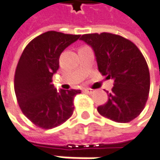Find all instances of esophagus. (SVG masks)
Returning a JSON list of instances; mask_svg holds the SVG:
<instances>
[{
	"label": "esophagus",
	"mask_w": 160,
	"mask_h": 160,
	"mask_svg": "<svg viewBox=\"0 0 160 160\" xmlns=\"http://www.w3.org/2000/svg\"><path fill=\"white\" fill-rule=\"evenodd\" d=\"M85 91L87 93H88V94H93L95 92L94 89H91V88H85Z\"/></svg>",
	"instance_id": "obj_1"
}]
</instances>
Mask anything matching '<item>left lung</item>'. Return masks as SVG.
<instances>
[{
	"label": "left lung",
	"mask_w": 160,
	"mask_h": 160,
	"mask_svg": "<svg viewBox=\"0 0 160 160\" xmlns=\"http://www.w3.org/2000/svg\"><path fill=\"white\" fill-rule=\"evenodd\" d=\"M94 50L99 72L114 80L108 101L98 106L103 117L118 123L135 118L145 106L150 92V72L145 58L135 44L109 32L80 38Z\"/></svg>",
	"instance_id": "left-lung-1"
}]
</instances>
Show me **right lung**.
Instances as JSON below:
<instances>
[{"label": "right lung", "mask_w": 160, "mask_h": 160, "mask_svg": "<svg viewBox=\"0 0 160 160\" xmlns=\"http://www.w3.org/2000/svg\"><path fill=\"white\" fill-rule=\"evenodd\" d=\"M80 37L49 31L34 38L20 57L15 73L16 97L25 117L39 128H56L72 115L73 98L80 90L58 91L51 82L61 53Z\"/></svg>", "instance_id": "add662e5"}]
</instances>
